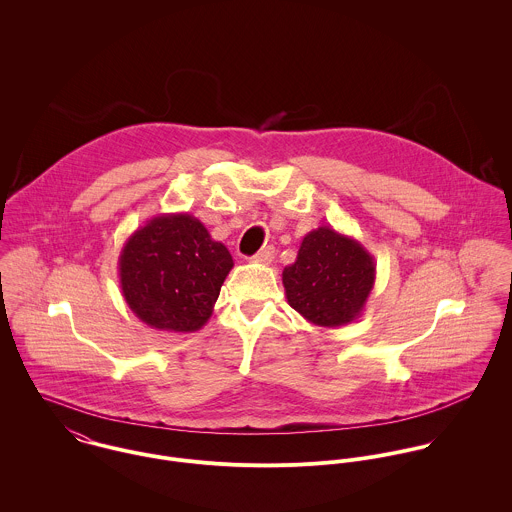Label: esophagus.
<instances>
[{
  "instance_id": "1",
  "label": "esophagus",
  "mask_w": 512,
  "mask_h": 512,
  "mask_svg": "<svg viewBox=\"0 0 512 512\" xmlns=\"http://www.w3.org/2000/svg\"><path fill=\"white\" fill-rule=\"evenodd\" d=\"M252 260L258 262V264H270V262L274 260V248H272V246L262 248L256 256H252Z\"/></svg>"
}]
</instances>
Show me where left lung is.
Returning a JSON list of instances; mask_svg holds the SVG:
<instances>
[{
  "label": "left lung",
  "instance_id": "obj_1",
  "mask_svg": "<svg viewBox=\"0 0 512 512\" xmlns=\"http://www.w3.org/2000/svg\"><path fill=\"white\" fill-rule=\"evenodd\" d=\"M374 280L370 252L331 226L307 232L295 262L282 274L288 303L317 327H341L359 319Z\"/></svg>",
  "mask_w": 512,
  "mask_h": 512
}]
</instances>
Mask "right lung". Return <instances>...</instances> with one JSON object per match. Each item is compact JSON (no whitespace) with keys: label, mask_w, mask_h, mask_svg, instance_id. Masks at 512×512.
<instances>
[{"label":"right lung","mask_w":512,"mask_h":512,"mask_svg":"<svg viewBox=\"0 0 512 512\" xmlns=\"http://www.w3.org/2000/svg\"><path fill=\"white\" fill-rule=\"evenodd\" d=\"M234 262L228 248L189 213L147 220L126 240L118 258L122 295L151 329L199 331L213 315Z\"/></svg>","instance_id":"add662e5"}]
</instances>
